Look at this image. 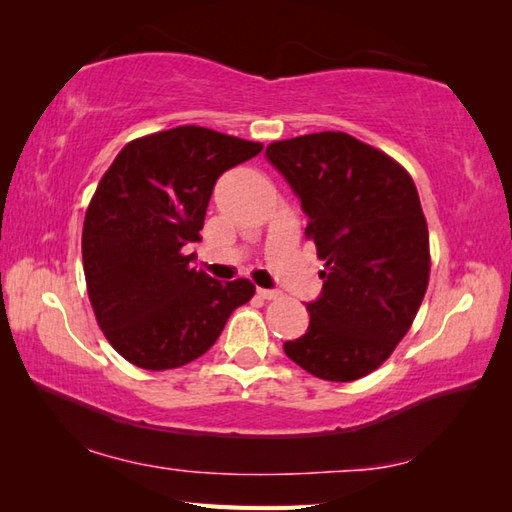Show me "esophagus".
<instances>
[{"mask_svg": "<svg viewBox=\"0 0 512 512\" xmlns=\"http://www.w3.org/2000/svg\"><path fill=\"white\" fill-rule=\"evenodd\" d=\"M257 295L262 299H277L281 292L279 290H268V288H257Z\"/></svg>", "mask_w": 512, "mask_h": 512, "instance_id": "1", "label": "esophagus"}]
</instances>
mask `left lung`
<instances>
[{
    "label": "left lung",
    "instance_id": "obj_1",
    "mask_svg": "<svg viewBox=\"0 0 512 512\" xmlns=\"http://www.w3.org/2000/svg\"><path fill=\"white\" fill-rule=\"evenodd\" d=\"M266 158L301 200L325 262L308 330L284 352L332 383L372 374L409 332L429 284L416 184L394 158L343 132L279 140Z\"/></svg>",
    "mask_w": 512,
    "mask_h": 512
}]
</instances>
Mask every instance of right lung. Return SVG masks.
<instances>
[{
    "instance_id": "obj_1",
    "label": "right lung",
    "mask_w": 512,
    "mask_h": 512,
    "mask_svg": "<svg viewBox=\"0 0 512 512\" xmlns=\"http://www.w3.org/2000/svg\"><path fill=\"white\" fill-rule=\"evenodd\" d=\"M262 143L182 125L136 138L105 171L83 222V270L105 339L125 361L162 372L202 356L231 312L255 295L248 279L191 268L217 178Z\"/></svg>"
}]
</instances>
